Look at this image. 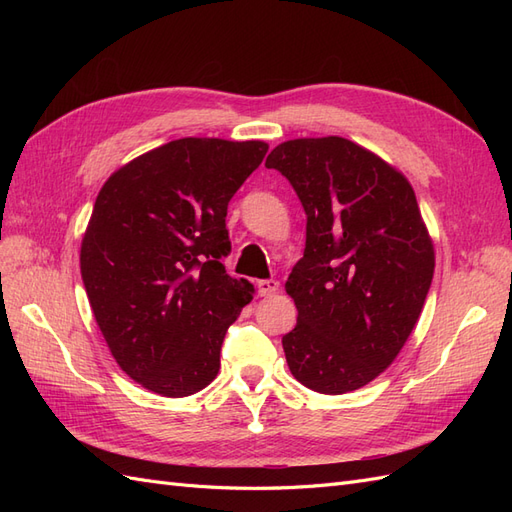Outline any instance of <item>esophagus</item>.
<instances>
[{
    "instance_id": "1",
    "label": "esophagus",
    "mask_w": 512,
    "mask_h": 512,
    "mask_svg": "<svg viewBox=\"0 0 512 512\" xmlns=\"http://www.w3.org/2000/svg\"><path fill=\"white\" fill-rule=\"evenodd\" d=\"M256 288H258V294H262V297H269V294L280 292V282H277V280H260V282H256Z\"/></svg>"
}]
</instances>
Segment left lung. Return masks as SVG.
<instances>
[{"label": "left lung", "mask_w": 512, "mask_h": 512, "mask_svg": "<svg viewBox=\"0 0 512 512\" xmlns=\"http://www.w3.org/2000/svg\"><path fill=\"white\" fill-rule=\"evenodd\" d=\"M265 166L307 213L305 252L286 282L299 312L282 337L288 367L316 393L361 389L408 342L436 267L412 185L342 136L286 141Z\"/></svg>", "instance_id": "8db88e82"}]
</instances>
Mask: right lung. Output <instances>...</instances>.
Masks as SVG:
<instances>
[{
  "mask_svg": "<svg viewBox=\"0 0 512 512\" xmlns=\"http://www.w3.org/2000/svg\"><path fill=\"white\" fill-rule=\"evenodd\" d=\"M267 151L188 136L102 185L81 243L83 284L117 365L151 393L188 397L218 376L226 329L254 297L222 265L226 209Z\"/></svg>",
  "mask_w": 512,
  "mask_h": 512,
  "instance_id": "add662e5",
  "label": "right lung"
}]
</instances>
